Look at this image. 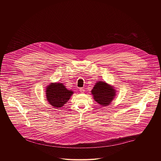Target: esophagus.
<instances>
[{
  "label": "esophagus",
  "mask_w": 161,
  "mask_h": 161,
  "mask_svg": "<svg viewBox=\"0 0 161 161\" xmlns=\"http://www.w3.org/2000/svg\"><path fill=\"white\" fill-rule=\"evenodd\" d=\"M79 91H80V92H81V93H83V92H84V89H82V88H80L79 89Z\"/></svg>",
  "instance_id": "34e87169"
}]
</instances>
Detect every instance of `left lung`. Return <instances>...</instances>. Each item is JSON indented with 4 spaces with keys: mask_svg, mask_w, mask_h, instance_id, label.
<instances>
[{
    "mask_svg": "<svg viewBox=\"0 0 161 161\" xmlns=\"http://www.w3.org/2000/svg\"><path fill=\"white\" fill-rule=\"evenodd\" d=\"M91 92L95 102L104 107L110 105L116 95L114 87L103 81L97 82Z\"/></svg>",
    "mask_w": 161,
    "mask_h": 161,
    "instance_id": "8db88e82",
    "label": "left lung"
}]
</instances>
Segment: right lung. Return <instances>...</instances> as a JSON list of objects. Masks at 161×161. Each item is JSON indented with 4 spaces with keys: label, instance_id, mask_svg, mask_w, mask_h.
<instances>
[{
    "label": "right lung",
    "instance_id": "1",
    "mask_svg": "<svg viewBox=\"0 0 161 161\" xmlns=\"http://www.w3.org/2000/svg\"><path fill=\"white\" fill-rule=\"evenodd\" d=\"M46 99L54 108H61L68 102L73 91L66 88L63 83H51L46 89Z\"/></svg>",
    "mask_w": 161,
    "mask_h": 161
}]
</instances>
